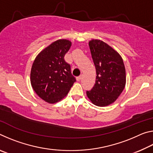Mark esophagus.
<instances>
[{
	"mask_svg": "<svg viewBox=\"0 0 153 153\" xmlns=\"http://www.w3.org/2000/svg\"><path fill=\"white\" fill-rule=\"evenodd\" d=\"M81 79H82V76H78V77H76V80L77 82H79L80 80H81Z\"/></svg>",
	"mask_w": 153,
	"mask_h": 153,
	"instance_id": "esophagus-1",
	"label": "esophagus"
}]
</instances>
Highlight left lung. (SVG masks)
<instances>
[{"label":"left lung","mask_w":153,"mask_h":153,"mask_svg":"<svg viewBox=\"0 0 153 153\" xmlns=\"http://www.w3.org/2000/svg\"><path fill=\"white\" fill-rule=\"evenodd\" d=\"M89 46L97 77L94 87L86 91V95L94 105L106 107L115 102L125 88V65L120 54L102 40L92 39Z\"/></svg>","instance_id":"1"}]
</instances>
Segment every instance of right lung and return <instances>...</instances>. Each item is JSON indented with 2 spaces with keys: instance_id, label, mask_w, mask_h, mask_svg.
<instances>
[{
  "instance_id": "right-lung-1",
  "label": "right lung",
  "mask_w": 153,
  "mask_h": 153,
  "mask_svg": "<svg viewBox=\"0 0 153 153\" xmlns=\"http://www.w3.org/2000/svg\"><path fill=\"white\" fill-rule=\"evenodd\" d=\"M71 46L69 40H56L36 56L30 73V82L38 97L54 104L68 94L76 81L64 56Z\"/></svg>"
}]
</instances>
